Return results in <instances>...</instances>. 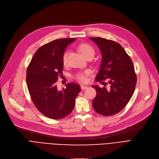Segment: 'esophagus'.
<instances>
[{
	"label": "esophagus",
	"instance_id": "1",
	"mask_svg": "<svg viewBox=\"0 0 159 159\" xmlns=\"http://www.w3.org/2000/svg\"><path fill=\"white\" fill-rule=\"evenodd\" d=\"M80 88H81V89H82V90H84V89H86L88 88V86H84V85H81V86H80Z\"/></svg>",
	"mask_w": 159,
	"mask_h": 159
}]
</instances>
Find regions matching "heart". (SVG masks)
Here are the masks:
<instances>
[{
  "label": "heart",
  "instance_id": "b5f03b06",
  "mask_svg": "<svg viewBox=\"0 0 159 159\" xmlns=\"http://www.w3.org/2000/svg\"><path fill=\"white\" fill-rule=\"evenodd\" d=\"M79 51L84 55L86 58L87 57L91 56L93 57L95 55V49L93 48L88 44H81L78 46ZM68 52L66 51L62 55V63L64 66H66L68 64ZM91 74V71L88 70H84L82 71H80L75 74V79L78 80L79 82L84 83L88 81V77Z\"/></svg>",
  "mask_w": 159,
  "mask_h": 159
}]
</instances>
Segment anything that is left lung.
Wrapping results in <instances>:
<instances>
[{"mask_svg": "<svg viewBox=\"0 0 159 159\" xmlns=\"http://www.w3.org/2000/svg\"><path fill=\"white\" fill-rule=\"evenodd\" d=\"M89 39L98 46L102 55L95 80L109 79L111 84L110 89L92 86L97 91L93 107L100 115H113L126 106L134 92L137 83L134 67L130 57L119 43L101 37Z\"/></svg>", "mask_w": 159, "mask_h": 159, "instance_id": "8db88e82", "label": "left lung"}]
</instances>
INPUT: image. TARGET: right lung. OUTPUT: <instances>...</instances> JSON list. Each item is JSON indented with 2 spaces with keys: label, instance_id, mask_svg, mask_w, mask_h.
Returning a JSON list of instances; mask_svg holds the SVG:
<instances>
[{
  "label": "right lung",
  "instance_id": "add662e5",
  "mask_svg": "<svg viewBox=\"0 0 159 159\" xmlns=\"http://www.w3.org/2000/svg\"><path fill=\"white\" fill-rule=\"evenodd\" d=\"M75 39H61L41 46L28 66L26 82L33 102L39 111L52 119H61L73 110L80 86L70 82L60 91L56 82L62 74V55Z\"/></svg>",
  "mask_w": 159,
  "mask_h": 159
}]
</instances>
